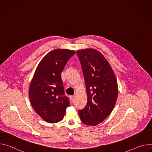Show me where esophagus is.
I'll use <instances>...</instances> for the list:
<instances>
[{
    "label": "esophagus",
    "mask_w": 152,
    "mask_h": 152,
    "mask_svg": "<svg viewBox=\"0 0 152 152\" xmlns=\"http://www.w3.org/2000/svg\"><path fill=\"white\" fill-rule=\"evenodd\" d=\"M70 99H71L72 102H73L75 99V96H72L70 97Z\"/></svg>",
    "instance_id": "obj_1"
}]
</instances>
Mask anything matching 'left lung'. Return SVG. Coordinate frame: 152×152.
<instances>
[{
    "label": "left lung",
    "mask_w": 152,
    "mask_h": 152,
    "mask_svg": "<svg viewBox=\"0 0 152 152\" xmlns=\"http://www.w3.org/2000/svg\"><path fill=\"white\" fill-rule=\"evenodd\" d=\"M84 76L87 103L79 110L82 122L96 126L112 112L118 95L116 79L105 57L93 48L77 51Z\"/></svg>",
    "instance_id": "1"
}]
</instances>
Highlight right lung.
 Here are the masks:
<instances>
[{
	"label": "right lung",
	"instance_id": "1",
	"mask_svg": "<svg viewBox=\"0 0 152 152\" xmlns=\"http://www.w3.org/2000/svg\"><path fill=\"white\" fill-rule=\"evenodd\" d=\"M75 51L56 49L39 64L29 88V98L35 112L45 121L56 123L66 113L70 101L65 95L61 73Z\"/></svg>",
	"mask_w": 152,
	"mask_h": 152
}]
</instances>
